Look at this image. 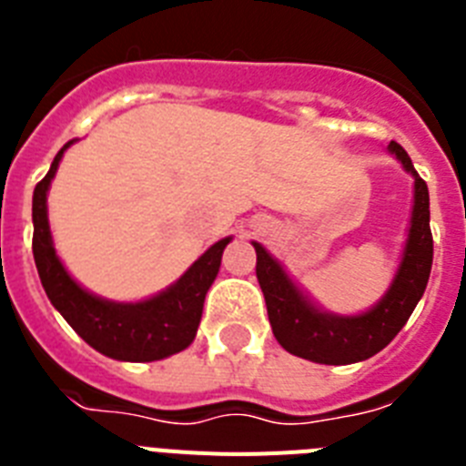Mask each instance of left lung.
<instances>
[{
	"mask_svg": "<svg viewBox=\"0 0 466 466\" xmlns=\"http://www.w3.org/2000/svg\"><path fill=\"white\" fill-rule=\"evenodd\" d=\"M390 151L415 179V205L410 217L409 242L392 287L376 308L364 315L339 317L317 310L296 289L278 261L254 242L257 278L266 296L268 319L275 339L287 352L317 364H355L380 352L409 322L410 312L422 299L431 273L434 240L430 228V191L425 179L415 172L410 156L401 144L390 142Z\"/></svg>",
	"mask_w": 466,
	"mask_h": 466,
	"instance_id": "obj_1",
	"label": "left lung"
}]
</instances>
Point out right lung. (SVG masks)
Instances as JSON below:
<instances>
[{"mask_svg": "<svg viewBox=\"0 0 466 466\" xmlns=\"http://www.w3.org/2000/svg\"><path fill=\"white\" fill-rule=\"evenodd\" d=\"M69 139L53 158L51 170L32 198V252L44 291L69 327L102 355L121 361H156L182 352L193 343L203 317L205 294L219 273L221 254L230 238L212 245L170 289L142 303H114L81 289L56 257L48 228L46 193Z\"/></svg>", "mask_w": 466, "mask_h": 466, "instance_id": "1", "label": "right lung"}]
</instances>
